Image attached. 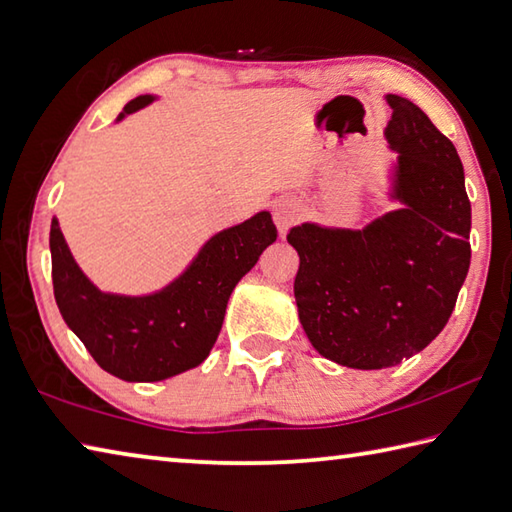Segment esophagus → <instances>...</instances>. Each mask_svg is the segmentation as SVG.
I'll list each match as a JSON object with an SVG mask.
<instances>
[{
  "mask_svg": "<svg viewBox=\"0 0 512 512\" xmlns=\"http://www.w3.org/2000/svg\"><path fill=\"white\" fill-rule=\"evenodd\" d=\"M301 216H303V209L298 200L283 196L274 202V223L281 234H287V229L296 225L298 220H301Z\"/></svg>",
  "mask_w": 512,
  "mask_h": 512,
  "instance_id": "1",
  "label": "esophagus"
}]
</instances>
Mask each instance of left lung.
Masks as SVG:
<instances>
[{
	"label": "left lung",
	"instance_id": "obj_1",
	"mask_svg": "<svg viewBox=\"0 0 512 512\" xmlns=\"http://www.w3.org/2000/svg\"><path fill=\"white\" fill-rule=\"evenodd\" d=\"M401 209L363 229L292 227L298 318L318 354L381 370L421 352L446 327L470 267V200L459 153L417 104L385 95Z\"/></svg>",
	"mask_w": 512,
	"mask_h": 512
}]
</instances>
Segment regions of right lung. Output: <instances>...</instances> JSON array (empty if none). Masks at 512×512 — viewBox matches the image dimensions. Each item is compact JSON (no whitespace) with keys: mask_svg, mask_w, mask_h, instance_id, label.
Wrapping results in <instances>:
<instances>
[{"mask_svg":"<svg viewBox=\"0 0 512 512\" xmlns=\"http://www.w3.org/2000/svg\"><path fill=\"white\" fill-rule=\"evenodd\" d=\"M153 95L131 100L136 113ZM269 211L211 236L176 281L147 296L100 292L77 267L57 218L51 223L55 303L66 325L100 365L122 381H162L196 368L214 347L227 301L276 240Z\"/></svg>","mask_w":512,"mask_h":512,"instance_id":"right-lung-1","label":"right lung"}]
</instances>
